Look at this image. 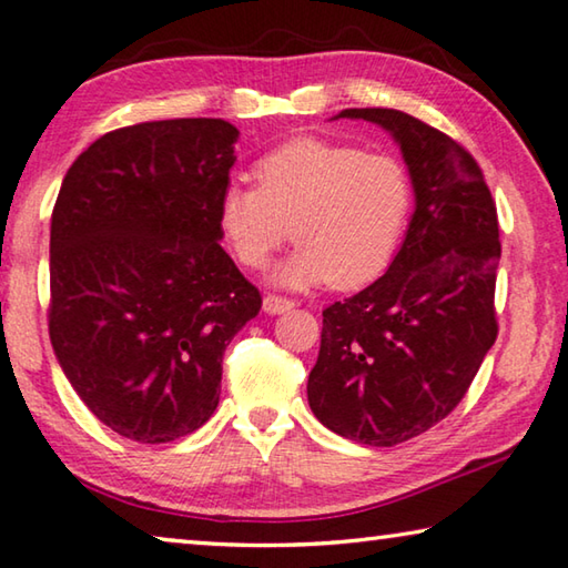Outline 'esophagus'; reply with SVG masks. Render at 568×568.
<instances>
[{"mask_svg": "<svg viewBox=\"0 0 568 568\" xmlns=\"http://www.w3.org/2000/svg\"><path fill=\"white\" fill-rule=\"evenodd\" d=\"M291 308H295L293 301L281 298V295H265L263 298V311L270 313V316H277V313H287Z\"/></svg>", "mask_w": 568, "mask_h": 568, "instance_id": "1", "label": "esophagus"}]
</instances>
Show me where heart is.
<instances>
[{
    "mask_svg": "<svg viewBox=\"0 0 568 568\" xmlns=\"http://www.w3.org/2000/svg\"><path fill=\"white\" fill-rule=\"evenodd\" d=\"M255 179L220 196L222 237L240 265L263 267L291 235L298 247L270 273L275 285L351 291L389 267L412 214L399 159L298 139L260 159Z\"/></svg>",
    "mask_w": 568,
    "mask_h": 568,
    "instance_id": "1",
    "label": "heart"
}]
</instances>
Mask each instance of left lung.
<instances>
[{"mask_svg":"<svg viewBox=\"0 0 568 568\" xmlns=\"http://www.w3.org/2000/svg\"><path fill=\"white\" fill-rule=\"evenodd\" d=\"M333 119L376 123L409 171L414 214L386 273L323 311L308 404L321 425L394 447L445 419L498 336V212L460 143L394 108Z\"/></svg>","mask_w":568,"mask_h":568,"instance_id":"8db88e82","label":"left lung"}]
</instances>
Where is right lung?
Instances as JSON below:
<instances>
[{
    "label": "right lung",
    "mask_w": 568,
    "mask_h": 568,
    "mask_svg": "<svg viewBox=\"0 0 568 568\" xmlns=\"http://www.w3.org/2000/svg\"><path fill=\"white\" fill-rule=\"evenodd\" d=\"M240 131L171 119L105 133L62 179L50 227V341L85 407L136 443L200 429L222 354L260 313L222 250Z\"/></svg>",
    "instance_id": "obj_1"
}]
</instances>
